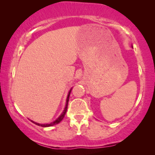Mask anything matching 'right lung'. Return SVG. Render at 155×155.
<instances>
[{
    "label": "right lung",
    "mask_w": 155,
    "mask_h": 155,
    "mask_svg": "<svg viewBox=\"0 0 155 155\" xmlns=\"http://www.w3.org/2000/svg\"><path fill=\"white\" fill-rule=\"evenodd\" d=\"M71 90H72V89H71V90L68 92V95L67 100H66V105H65V109H64V111H63V113H62V114L60 115V116L58 117V118L56 120L54 121V122H51V123H50V124H39V123H36V122H33V121H32V122H33V123H35V124H37V125L41 126V127H50V126L54 125V124H58V123H59V122H61V121L63 120V119L64 118V117H65V113H66V111H67L68 104V101H69V96H70V94H71Z\"/></svg>",
    "instance_id": "1"
}]
</instances>
